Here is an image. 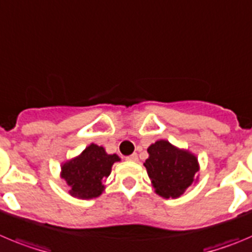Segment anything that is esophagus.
Wrapping results in <instances>:
<instances>
[{"label": "esophagus", "mask_w": 252, "mask_h": 252, "mask_svg": "<svg viewBox=\"0 0 252 252\" xmlns=\"http://www.w3.org/2000/svg\"><path fill=\"white\" fill-rule=\"evenodd\" d=\"M126 160H129V162H137L138 156L135 153L130 154V156H128V157H126Z\"/></svg>", "instance_id": "34e87169"}]
</instances>
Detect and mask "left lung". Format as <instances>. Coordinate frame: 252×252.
Segmentation results:
<instances>
[{
	"label": "left lung",
	"instance_id": "1",
	"mask_svg": "<svg viewBox=\"0 0 252 252\" xmlns=\"http://www.w3.org/2000/svg\"><path fill=\"white\" fill-rule=\"evenodd\" d=\"M148 153L144 165L157 194L177 198L194 182V174L198 172L196 156L163 139L152 144Z\"/></svg>",
	"mask_w": 252,
	"mask_h": 252
}]
</instances>
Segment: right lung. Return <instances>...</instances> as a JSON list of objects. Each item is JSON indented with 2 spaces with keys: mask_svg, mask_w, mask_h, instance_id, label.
Returning <instances> with one entry per match:
<instances>
[{
  "mask_svg": "<svg viewBox=\"0 0 252 252\" xmlns=\"http://www.w3.org/2000/svg\"><path fill=\"white\" fill-rule=\"evenodd\" d=\"M121 160L117 154H108L103 147L90 144L79 157L61 167V177L70 186V194L81 199L99 197L104 191L103 181L112 172V165Z\"/></svg>",
  "mask_w": 252,
  "mask_h": 252,
  "instance_id": "right-lung-1",
  "label": "right lung"
}]
</instances>
